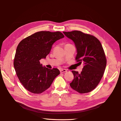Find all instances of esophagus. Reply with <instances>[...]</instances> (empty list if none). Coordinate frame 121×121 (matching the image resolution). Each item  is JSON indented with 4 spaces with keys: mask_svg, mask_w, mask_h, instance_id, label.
I'll use <instances>...</instances> for the list:
<instances>
[{
    "mask_svg": "<svg viewBox=\"0 0 121 121\" xmlns=\"http://www.w3.org/2000/svg\"><path fill=\"white\" fill-rule=\"evenodd\" d=\"M60 71V73H62L66 72H67V70H65V69H61Z\"/></svg>",
    "mask_w": 121,
    "mask_h": 121,
    "instance_id": "34e87169",
    "label": "esophagus"
}]
</instances>
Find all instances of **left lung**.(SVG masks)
Listing matches in <instances>:
<instances>
[{
    "label": "left lung",
    "instance_id": "obj_1",
    "mask_svg": "<svg viewBox=\"0 0 121 121\" xmlns=\"http://www.w3.org/2000/svg\"><path fill=\"white\" fill-rule=\"evenodd\" d=\"M63 33L74 42L77 51L76 60L79 65H84L81 73L72 71L74 79L70 85L81 94L91 92L99 84L106 67V58L101 43L94 36L81 31Z\"/></svg>",
    "mask_w": 121,
    "mask_h": 121
}]
</instances>
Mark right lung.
<instances>
[{"label":"right lung","instance_id":"add662e5","mask_svg":"<svg viewBox=\"0 0 121 121\" xmlns=\"http://www.w3.org/2000/svg\"><path fill=\"white\" fill-rule=\"evenodd\" d=\"M65 36L60 32L40 31L21 40L14 59V67L22 85L34 94H40L49 88L54 79L60 74L56 68L49 69L40 65L56 41Z\"/></svg>","mask_w":121,"mask_h":121}]
</instances>
